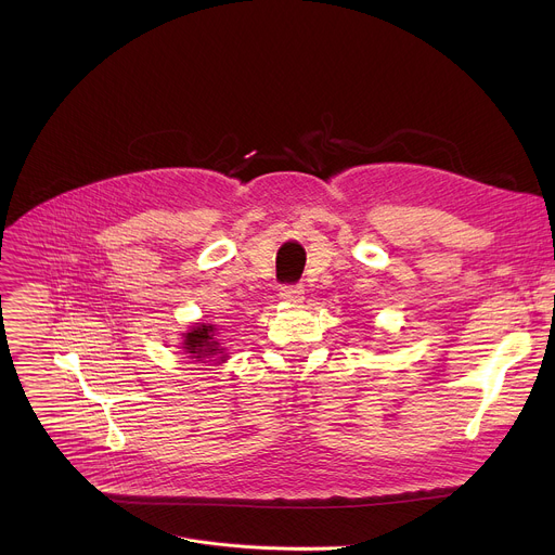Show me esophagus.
Segmentation results:
<instances>
[{
  "label": "esophagus",
  "instance_id": "1",
  "mask_svg": "<svg viewBox=\"0 0 555 555\" xmlns=\"http://www.w3.org/2000/svg\"><path fill=\"white\" fill-rule=\"evenodd\" d=\"M302 294H305V287L300 283L296 285H283L281 287V298L287 300V302H300L302 300Z\"/></svg>",
  "mask_w": 555,
  "mask_h": 555
}]
</instances>
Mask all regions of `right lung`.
I'll return each mask as SVG.
<instances>
[{"label":"right lung","instance_id":"add662e5","mask_svg":"<svg viewBox=\"0 0 555 555\" xmlns=\"http://www.w3.org/2000/svg\"><path fill=\"white\" fill-rule=\"evenodd\" d=\"M184 351L191 353V358H197V362L206 360V358H210L208 362H215L212 358L223 353V349L219 345V338H215V325L193 327L184 336Z\"/></svg>","mask_w":555,"mask_h":555}]
</instances>
